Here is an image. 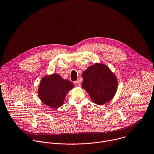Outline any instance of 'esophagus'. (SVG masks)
I'll return each mask as SVG.
<instances>
[{
  "mask_svg": "<svg viewBox=\"0 0 154 154\" xmlns=\"http://www.w3.org/2000/svg\"><path fill=\"white\" fill-rule=\"evenodd\" d=\"M74 83L76 86H80V83L79 81H75V82H74Z\"/></svg>",
  "mask_w": 154,
  "mask_h": 154,
  "instance_id": "1",
  "label": "esophagus"
}]
</instances>
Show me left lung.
I'll return each mask as SVG.
<instances>
[{"mask_svg": "<svg viewBox=\"0 0 154 154\" xmlns=\"http://www.w3.org/2000/svg\"><path fill=\"white\" fill-rule=\"evenodd\" d=\"M82 86L89 95L93 103L103 105L111 101L118 88L116 74L105 64L95 63L82 74Z\"/></svg>", "mask_w": 154, "mask_h": 154, "instance_id": "8db88e82", "label": "left lung"}]
</instances>
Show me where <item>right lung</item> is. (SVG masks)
Segmentation results:
<instances>
[{
	"label": "right lung",
	"instance_id": "right-lung-1",
	"mask_svg": "<svg viewBox=\"0 0 154 154\" xmlns=\"http://www.w3.org/2000/svg\"><path fill=\"white\" fill-rule=\"evenodd\" d=\"M74 87L71 82L53 73L42 77L37 93L43 103L51 108L57 109L63 105L68 92Z\"/></svg>",
	"mask_w": 154,
	"mask_h": 154
}]
</instances>
